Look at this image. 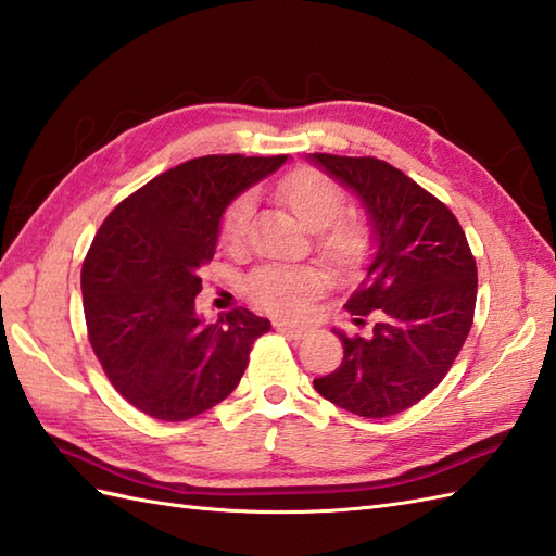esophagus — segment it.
Segmentation results:
<instances>
[{
    "mask_svg": "<svg viewBox=\"0 0 556 556\" xmlns=\"http://www.w3.org/2000/svg\"><path fill=\"white\" fill-rule=\"evenodd\" d=\"M275 327H277V331L287 333V337H291V339L307 337V327H303V325H291V321H275Z\"/></svg>",
    "mask_w": 556,
    "mask_h": 556,
    "instance_id": "34e87169",
    "label": "esophagus"
}]
</instances>
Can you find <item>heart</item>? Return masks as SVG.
Here are the masks:
<instances>
[{
	"instance_id": "obj_1",
	"label": "heart",
	"mask_w": 556,
	"mask_h": 556,
	"mask_svg": "<svg viewBox=\"0 0 556 556\" xmlns=\"http://www.w3.org/2000/svg\"><path fill=\"white\" fill-rule=\"evenodd\" d=\"M279 197L293 215L317 235V251L341 275L359 267L369 247V229L363 217L343 215V189L309 167L291 173L281 179ZM253 217V197L243 193L229 205L219 239L227 249L239 251L247 247L249 227ZM327 275L315 265H273L255 275L251 289L257 303L281 315H299L307 303L325 289Z\"/></svg>"
}]
</instances>
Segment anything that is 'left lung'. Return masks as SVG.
Returning <instances> with one entry per match:
<instances>
[{
    "label": "left lung",
    "mask_w": 556,
    "mask_h": 556,
    "mask_svg": "<svg viewBox=\"0 0 556 556\" xmlns=\"http://www.w3.org/2000/svg\"><path fill=\"white\" fill-rule=\"evenodd\" d=\"M363 203L371 257L348 301L365 337H348L337 371L315 379L329 403L357 417H393L429 395L469 337L476 261L457 217L397 167L379 159L307 156Z\"/></svg>",
    "instance_id": "8db88e82"
}]
</instances>
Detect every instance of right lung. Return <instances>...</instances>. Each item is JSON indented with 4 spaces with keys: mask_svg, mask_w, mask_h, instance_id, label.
Segmentation results:
<instances>
[{
    "mask_svg": "<svg viewBox=\"0 0 556 556\" xmlns=\"http://www.w3.org/2000/svg\"><path fill=\"white\" fill-rule=\"evenodd\" d=\"M287 156H203L173 167L103 219L83 265L89 343L113 389L144 415L185 421L237 389L269 319L247 307L205 325L201 267L239 193Z\"/></svg>",
    "mask_w": 556,
    "mask_h": 556,
    "instance_id": "right-lung-1",
    "label": "right lung"
}]
</instances>
